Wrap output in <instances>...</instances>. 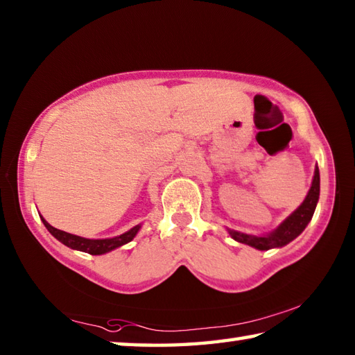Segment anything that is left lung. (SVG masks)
I'll return each instance as SVG.
<instances>
[{"label":"left lung","instance_id":"left-lung-1","mask_svg":"<svg viewBox=\"0 0 355 355\" xmlns=\"http://www.w3.org/2000/svg\"><path fill=\"white\" fill-rule=\"evenodd\" d=\"M320 200V171L315 167V175L313 182L309 189V194L305 197V200L300 203L297 209L288 216V218L282 222V224L272 230L268 235L255 236V235H248V233L232 230V228H227L228 235H230L235 241L248 244L250 248H255L258 250H269L274 248H284L288 243H291L294 238H297L300 233L305 230V227L309 225V222L313 218L316 203Z\"/></svg>","mask_w":355,"mask_h":355}]
</instances>
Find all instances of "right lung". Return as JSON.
Here are the masks:
<instances>
[{
	"label": "right lung",
	"mask_w": 355,
	"mask_h": 355,
	"mask_svg": "<svg viewBox=\"0 0 355 355\" xmlns=\"http://www.w3.org/2000/svg\"><path fill=\"white\" fill-rule=\"evenodd\" d=\"M40 219H42V222H44V225L46 227V230L50 232L51 235L58 239V241H61L62 244H65L70 249L87 252V254H91V255H103V254H106V252H111L114 249L120 248V245L130 243L131 239L137 235V232H139V228H141V225H136L133 228H130L128 232H125V233H122V235L114 236V238L87 239L83 236L71 235V233H67V232L58 230V228L48 224V222L42 218V216H40Z\"/></svg>",
	"instance_id": "add662e5"
}]
</instances>
